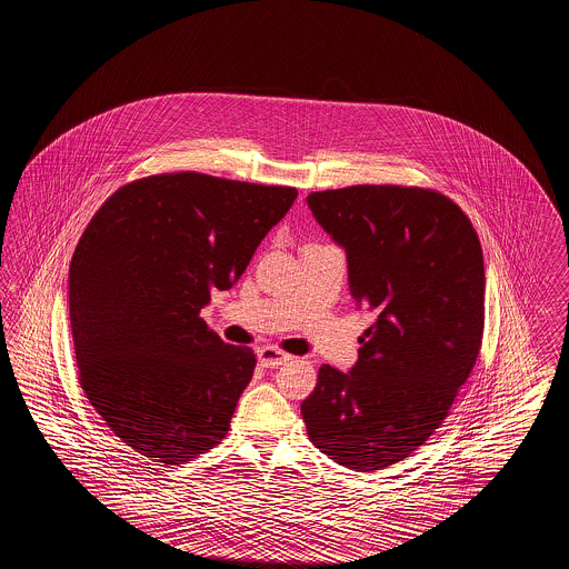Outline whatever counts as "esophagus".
I'll return each instance as SVG.
<instances>
[{
	"mask_svg": "<svg viewBox=\"0 0 569 569\" xmlns=\"http://www.w3.org/2000/svg\"><path fill=\"white\" fill-rule=\"evenodd\" d=\"M258 360H260V365L267 367V369H277V367L290 362L292 356L283 352V350H279V348H274V346H264V348L258 350Z\"/></svg>",
	"mask_w": 569,
	"mask_h": 569,
	"instance_id": "obj_1",
	"label": "esophagus"
}]
</instances>
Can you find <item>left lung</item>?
Segmentation results:
<instances>
[{"instance_id":"obj_1","label":"left lung","mask_w":569,"mask_h":569,"mask_svg":"<svg viewBox=\"0 0 569 569\" xmlns=\"http://www.w3.org/2000/svg\"><path fill=\"white\" fill-rule=\"evenodd\" d=\"M309 209L348 251L350 290L378 320L350 373L322 365L300 413L326 457L378 471L418 450L450 413L485 337V258L459 204L418 186L311 191Z\"/></svg>"}]
</instances>
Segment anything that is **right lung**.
Wrapping results in <instances>:
<instances>
[{"mask_svg": "<svg viewBox=\"0 0 569 569\" xmlns=\"http://www.w3.org/2000/svg\"><path fill=\"white\" fill-rule=\"evenodd\" d=\"M297 188L160 172L107 198L70 262L82 392L126 446L181 465L230 431L256 353L200 318L241 279Z\"/></svg>", "mask_w": 569, "mask_h": 569, "instance_id": "add662e5", "label": "right lung"}]
</instances>
